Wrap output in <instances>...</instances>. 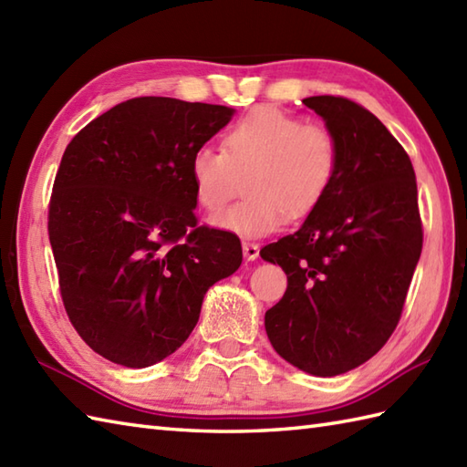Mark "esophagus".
<instances>
[{"label": "esophagus", "mask_w": 467, "mask_h": 467, "mask_svg": "<svg viewBox=\"0 0 467 467\" xmlns=\"http://www.w3.org/2000/svg\"><path fill=\"white\" fill-rule=\"evenodd\" d=\"M243 254H244L246 261L259 259V244H254V243H243Z\"/></svg>", "instance_id": "obj_1"}]
</instances>
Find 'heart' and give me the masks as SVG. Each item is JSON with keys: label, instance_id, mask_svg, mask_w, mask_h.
<instances>
[{"label": "heart", "instance_id": "1", "mask_svg": "<svg viewBox=\"0 0 467 467\" xmlns=\"http://www.w3.org/2000/svg\"><path fill=\"white\" fill-rule=\"evenodd\" d=\"M224 150L196 148L191 158L194 196L208 213H218L239 192L243 202L213 218V224L244 239L279 231L286 221H303L329 194L339 171V142L321 124L273 108H259L224 134Z\"/></svg>", "mask_w": 467, "mask_h": 467}]
</instances>
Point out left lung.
I'll use <instances>...</instances> for the list:
<instances>
[{"label": "left lung", "instance_id": "8db88e82", "mask_svg": "<svg viewBox=\"0 0 467 467\" xmlns=\"http://www.w3.org/2000/svg\"><path fill=\"white\" fill-rule=\"evenodd\" d=\"M303 104L339 142V171L299 231L261 251L289 283L265 329L285 361L333 377L371 359L395 331L423 231L413 166L391 132L347 98Z\"/></svg>", "mask_w": 467, "mask_h": 467}]
</instances>
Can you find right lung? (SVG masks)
I'll use <instances>...</instances> for the list:
<instances>
[{
  "mask_svg": "<svg viewBox=\"0 0 467 467\" xmlns=\"http://www.w3.org/2000/svg\"><path fill=\"white\" fill-rule=\"evenodd\" d=\"M234 108L146 96L98 116L67 144L49 243L69 321L92 349L150 367L181 347L211 286L243 263L234 234L196 226L191 158Z\"/></svg>",
  "mask_w": 467,
  "mask_h": 467,
  "instance_id": "obj_1",
  "label": "right lung"
}]
</instances>
